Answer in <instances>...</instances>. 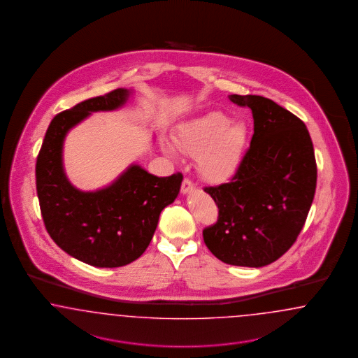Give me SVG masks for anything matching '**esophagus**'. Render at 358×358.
<instances>
[{"instance_id":"esophagus-1","label":"esophagus","mask_w":358,"mask_h":358,"mask_svg":"<svg viewBox=\"0 0 358 358\" xmlns=\"http://www.w3.org/2000/svg\"><path fill=\"white\" fill-rule=\"evenodd\" d=\"M193 189H194L193 182H192L189 178H184V181H182V184H181V193H182V194H187V193L193 192Z\"/></svg>"}]
</instances>
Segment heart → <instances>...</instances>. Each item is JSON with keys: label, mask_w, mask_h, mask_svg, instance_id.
Listing matches in <instances>:
<instances>
[{"label": "heart", "mask_w": 358, "mask_h": 358, "mask_svg": "<svg viewBox=\"0 0 358 358\" xmlns=\"http://www.w3.org/2000/svg\"><path fill=\"white\" fill-rule=\"evenodd\" d=\"M248 139V130L243 122L213 111L190 120L174 134V145L180 151L196 157V169L208 182H224L240 166ZM164 150L174 156L173 147L164 144Z\"/></svg>", "instance_id": "b5f03b06"}]
</instances>
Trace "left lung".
I'll return each mask as SVG.
<instances>
[{"instance_id": "8db88e82", "label": "left lung", "mask_w": 358, "mask_h": 358, "mask_svg": "<svg viewBox=\"0 0 358 358\" xmlns=\"http://www.w3.org/2000/svg\"><path fill=\"white\" fill-rule=\"evenodd\" d=\"M253 115V136L227 184L205 187L219 208L203 229L210 252L236 266L278 260L301 234L316 189L314 145L302 120L261 96L232 94Z\"/></svg>"}]
</instances>
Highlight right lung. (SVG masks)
<instances>
[{
  "mask_svg": "<svg viewBox=\"0 0 358 358\" xmlns=\"http://www.w3.org/2000/svg\"><path fill=\"white\" fill-rule=\"evenodd\" d=\"M127 89L89 98L50 123L36 159L35 177L44 226L69 256L97 268H118L139 259L151 243L160 213L178 195L182 174L157 177L131 165L108 187L81 192L63 169L66 132L94 111L124 105Z\"/></svg>",
  "mask_w": 358,
  "mask_h": 358,
  "instance_id": "1",
  "label": "right lung"
}]
</instances>
